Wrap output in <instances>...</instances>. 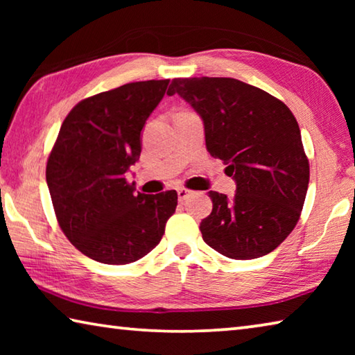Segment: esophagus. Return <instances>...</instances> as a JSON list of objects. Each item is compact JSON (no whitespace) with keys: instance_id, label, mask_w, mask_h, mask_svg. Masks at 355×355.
Returning <instances> with one entry per match:
<instances>
[{"instance_id":"esophagus-1","label":"esophagus","mask_w":355,"mask_h":355,"mask_svg":"<svg viewBox=\"0 0 355 355\" xmlns=\"http://www.w3.org/2000/svg\"><path fill=\"white\" fill-rule=\"evenodd\" d=\"M189 189H186V188H178L177 189V194H178V200H184L186 197L189 196Z\"/></svg>"}]
</instances>
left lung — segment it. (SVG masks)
<instances>
[{
  "label": "left lung",
  "instance_id": "8db88e82",
  "mask_svg": "<svg viewBox=\"0 0 355 355\" xmlns=\"http://www.w3.org/2000/svg\"><path fill=\"white\" fill-rule=\"evenodd\" d=\"M178 94L203 122L209 155L224 161L236 192L209 191L213 211L202 220L209 248L233 260L272 252L296 227L310 167L293 112L272 95L235 78H175Z\"/></svg>",
  "mask_w": 355,
  "mask_h": 355
}]
</instances>
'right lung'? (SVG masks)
I'll use <instances>...</instances> for the list:
<instances>
[{
  "mask_svg": "<svg viewBox=\"0 0 355 355\" xmlns=\"http://www.w3.org/2000/svg\"><path fill=\"white\" fill-rule=\"evenodd\" d=\"M169 80L123 84L78 103L59 130L46 184L64 235L89 258L128 264L159 244L177 192L147 196L127 182L141 156L142 128Z\"/></svg>",
  "mask_w": 355,
  "mask_h": 355,
  "instance_id": "1",
  "label": "right lung"
}]
</instances>
